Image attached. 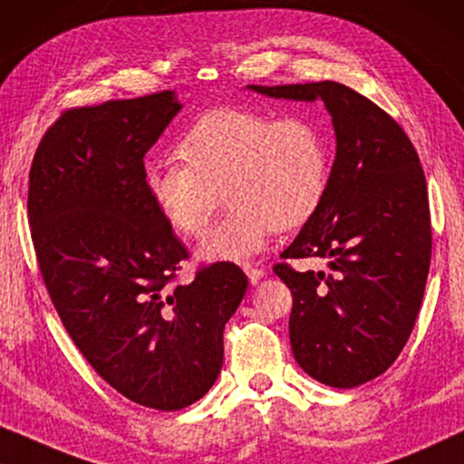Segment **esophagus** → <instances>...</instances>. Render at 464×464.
Instances as JSON below:
<instances>
[{"label": "esophagus", "instance_id": "esophagus-1", "mask_svg": "<svg viewBox=\"0 0 464 464\" xmlns=\"http://www.w3.org/2000/svg\"><path fill=\"white\" fill-rule=\"evenodd\" d=\"M244 271H246L247 279H250V284H258L265 276L263 269H258V266H252V265H244Z\"/></svg>", "mask_w": 464, "mask_h": 464}]
</instances>
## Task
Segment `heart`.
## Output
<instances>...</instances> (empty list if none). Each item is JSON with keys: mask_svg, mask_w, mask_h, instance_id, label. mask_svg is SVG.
<instances>
[{"mask_svg": "<svg viewBox=\"0 0 464 464\" xmlns=\"http://www.w3.org/2000/svg\"><path fill=\"white\" fill-rule=\"evenodd\" d=\"M180 161L149 164L145 191L169 229L198 239L225 195L229 212L199 246L210 263H241L273 231L309 223L330 180L328 136L304 115L276 117L220 107L191 123L176 147Z\"/></svg>", "mask_w": 464, "mask_h": 464, "instance_id": "b5f03b06", "label": "heart"}]
</instances>
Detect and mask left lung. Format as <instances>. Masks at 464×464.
Here are the masks:
<instances>
[{"instance_id": "8db88e82", "label": "left lung", "mask_w": 464, "mask_h": 464, "mask_svg": "<svg viewBox=\"0 0 464 464\" xmlns=\"http://www.w3.org/2000/svg\"><path fill=\"white\" fill-rule=\"evenodd\" d=\"M273 99H322L336 132L325 198L282 258L330 269L273 271L292 292V353L306 374L353 389L387 372L408 343L430 265V212L419 153L393 117L338 82L250 86Z\"/></svg>"}]
</instances>
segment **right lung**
Segmentation results:
<instances>
[{
  "label": "right lung",
  "mask_w": 464,
  "mask_h": 464,
  "mask_svg": "<svg viewBox=\"0 0 464 464\" xmlns=\"http://www.w3.org/2000/svg\"><path fill=\"white\" fill-rule=\"evenodd\" d=\"M179 111L174 90L63 111L39 140L27 199L39 271L75 347L123 397L164 412L217 381L247 288L233 263L176 284L188 252L149 199L142 158Z\"/></svg>",
  "instance_id": "obj_1"
}]
</instances>
